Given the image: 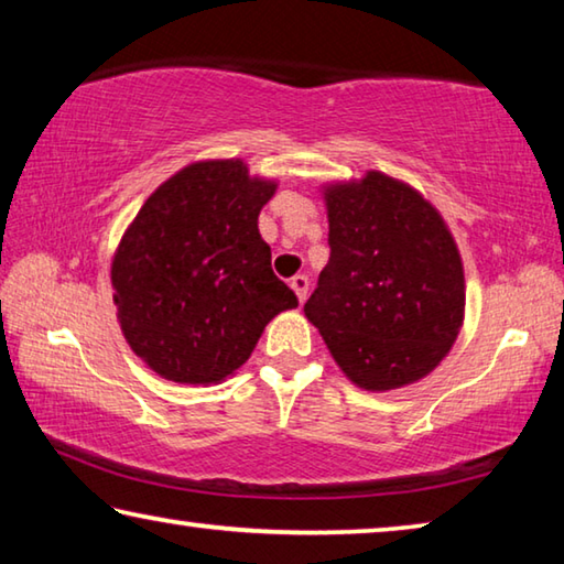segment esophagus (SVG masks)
<instances>
[{
  "instance_id": "1",
  "label": "esophagus",
  "mask_w": 564,
  "mask_h": 564,
  "mask_svg": "<svg viewBox=\"0 0 564 564\" xmlns=\"http://www.w3.org/2000/svg\"><path fill=\"white\" fill-rule=\"evenodd\" d=\"M308 285H311V281L305 279V275H293L291 279V289L295 295H299L301 303L305 301V295H308Z\"/></svg>"
}]
</instances>
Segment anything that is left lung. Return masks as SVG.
<instances>
[{"label":"left lung","mask_w":564,"mask_h":564,"mask_svg":"<svg viewBox=\"0 0 564 564\" xmlns=\"http://www.w3.org/2000/svg\"><path fill=\"white\" fill-rule=\"evenodd\" d=\"M330 259L303 311L366 390L425 378L460 333L465 275L443 216L413 186L368 171L326 186Z\"/></svg>","instance_id":"1"}]
</instances>
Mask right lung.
Listing matches in <instances>:
<instances>
[{"mask_svg":"<svg viewBox=\"0 0 564 564\" xmlns=\"http://www.w3.org/2000/svg\"><path fill=\"white\" fill-rule=\"evenodd\" d=\"M275 181L241 159L196 161L147 198L111 261L131 350L161 378L208 386L251 356L269 321L299 305L271 269L259 214Z\"/></svg>","mask_w":564,"mask_h":564,"instance_id":"right-lung-1","label":"right lung"}]
</instances>
